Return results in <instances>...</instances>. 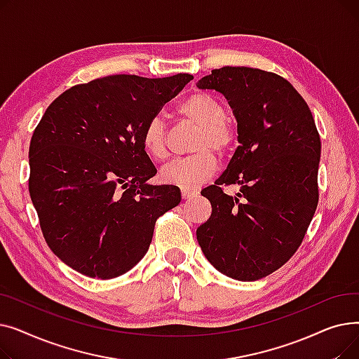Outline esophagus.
Masks as SVG:
<instances>
[{"label": "esophagus", "mask_w": 359, "mask_h": 359, "mask_svg": "<svg viewBox=\"0 0 359 359\" xmlns=\"http://www.w3.org/2000/svg\"><path fill=\"white\" fill-rule=\"evenodd\" d=\"M198 195V192L195 189H182V198L183 199H192Z\"/></svg>", "instance_id": "obj_1"}]
</instances>
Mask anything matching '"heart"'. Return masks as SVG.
Segmentation results:
<instances>
[{"label": "heart", "mask_w": 359, "mask_h": 359, "mask_svg": "<svg viewBox=\"0 0 359 359\" xmlns=\"http://www.w3.org/2000/svg\"><path fill=\"white\" fill-rule=\"evenodd\" d=\"M179 115L187 121L199 125L194 140L196 154L173 160L165 164L160 177L168 184L182 189H194L210 180L218 167V161L212 151L225 154L233 147L236 132L225 121L227 109L224 103L210 93L198 91L183 100L177 109ZM142 147L156 160L167 157V129L161 118L149 119L142 130Z\"/></svg>", "instance_id": "heart-1"}]
</instances>
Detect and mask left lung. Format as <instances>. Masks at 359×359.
<instances>
[{
    "mask_svg": "<svg viewBox=\"0 0 359 359\" xmlns=\"http://www.w3.org/2000/svg\"><path fill=\"white\" fill-rule=\"evenodd\" d=\"M196 86L227 99L240 144L215 184L201 192L212 214L198 227L196 238L217 271L257 280L291 259L313 219L322 153L318 132L306 100L276 74L224 67ZM219 184H240L242 191L230 197Z\"/></svg>",
    "mask_w": 359,
    "mask_h": 359,
    "instance_id": "left-lung-1",
    "label": "left lung"
}]
</instances>
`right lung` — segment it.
I'll return each instance as SVG.
<instances>
[{
    "label": "right lung",
    "instance_id": "1",
    "mask_svg": "<svg viewBox=\"0 0 359 359\" xmlns=\"http://www.w3.org/2000/svg\"><path fill=\"white\" fill-rule=\"evenodd\" d=\"M194 80L109 75L56 97L29 148V192L50 250L86 276L126 273L148 252L160 215L180 203L177 186L149 184L157 168L142 130Z\"/></svg>",
    "mask_w": 359,
    "mask_h": 359
}]
</instances>
